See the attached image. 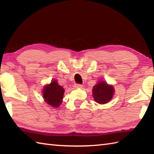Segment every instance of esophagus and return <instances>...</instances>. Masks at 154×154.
<instances>
[{"instance_id":"obj_1","label":"esophagus","mask_w":154,"mask_h":154,"mask_svg":"<svg viewBox=\"0 0 154 154\" xmlns=\"http://www.w3.org/2000/svg\"><path fill=\"white\" fill-rule=\"evenodd\" d=\"M83 87L82 85H80V84H75L74 87L76 88V89H79V88H81Z\"/></svg>"}]
</instances>
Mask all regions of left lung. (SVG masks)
<instances>
[{
  "instance_id": "1",
  "label": "left lung",
  "mask_w": 154,
  "mask_h": 154,
  "mask_svg": "<svg viewBox=\"0 0 154 154\" xmlns=\"http://www.w3.org/2000/svg\"><path fill=\"white\" fill-rule=\"evenodd\" d=\"M114 93V87L106 81H99L93 88V95L94 100L101 104L109 102L112 99Z\"/></svg>"
}]
</instances>
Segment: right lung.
I'll return each mask as SVG.
<instances>
[{
    "label": "right lung",
    "mask_w": 154,
    "mask_h": 154,
    "mask_svg": "<svg viewBox=\"0 0 154 154\" xmlns=\"http://www.w3.org/2000/svg\"><path fill=\"white\" fill-rule=\"evenodd\" d=\"M64 91L63 88L57 83L56 80L51 81L50 84L44 87L43 98L48 104L57 108L61 104Z\"/></svg>",
    "instance_id": "obj_1"
}]
</instances>
